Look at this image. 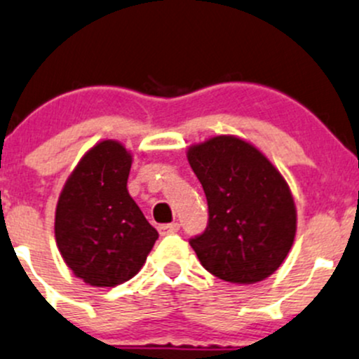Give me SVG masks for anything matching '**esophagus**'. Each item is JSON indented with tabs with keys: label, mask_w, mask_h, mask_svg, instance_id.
I'll use <instances>...</instances> for the list:
<instances>
[{
	"label": "esophagus",
	"mask_w": 359,
	"mask_h": 359,
	"mask_svg": "<svg viewBox=\"0 0 359 359\" xmlns=\"http://www.w3.org/2000/svg\"><path fill=\"white\" fill-rule=\"evenodd\" d=\"M178 231H180L178 222H171V224H161L159 226L161 234H172V233H178Z\"/></svg>",
	"instance_id": "34e87169"
}]
</instances>
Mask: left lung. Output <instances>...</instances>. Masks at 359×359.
Listing matches in <instances>:
<instances>
[{
    "mask_svg": "<svg viewBox=\"0 0 359 359\" xmlns=\"http://www.w3.org/2000/svg\"><path fill=\"white\" fill-rule=\"evenodd\" d=\"M187 157L209 205L207 229L190 240L200 264L227 283L267 279L296 236V205L286 180L255 145L234 135L191 145Z\"/></svg>",
    "mask_w": 359,
    "mask_h": 359,
    "instance_id": "obj_1",
    "label": "left lung"
}]
</instances>
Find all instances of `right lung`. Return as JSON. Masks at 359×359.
Segmentation results:
<instances>
[{
  "label": "right lung",
  "mask_w": 359,
  "mask_h": 359,
  "mask_svg": "<svg viewBox=\"0 0 359 359\" xmlns=\"http://www.w3.org/2000/svg\"><path fill=\"white\" fill-rule=\"evenodd\" d=\"M132 159L119 142H99L79 161L57 198V250L88 286L114 287L132 279L159 238L126 188Z\"/></svg>",
  "instance_id": "add662e5"
}]
</instances>
